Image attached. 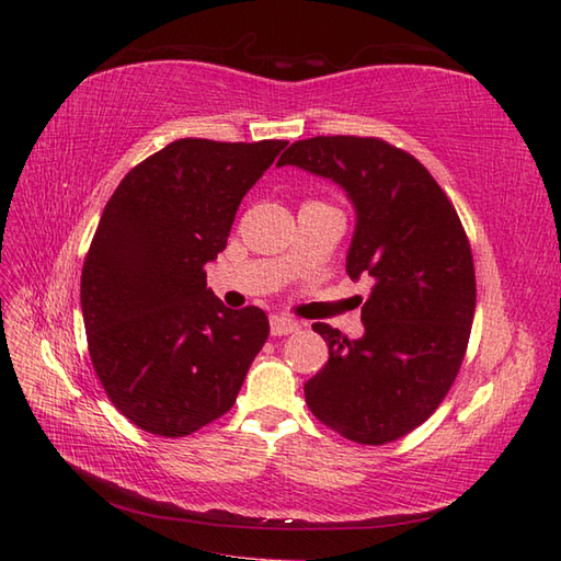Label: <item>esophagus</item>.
Returning a JSON list of instances; mask_svg holds the SVG:
<instances>
[{
	"instance_id": "1",
	"label": "esophagus",
	"mask_w": 561,
	"mask_h": 561,
	"mask_svg": "<svg viewBox=\"0 0 561 561\" xmlns=\"http://www.w3.org/2000/svg\"><path fill=\"white\" fill-rule=\"evenodd\" d=\"M301 325L296 323L291 318H284V316H272L270 318V332L274 337H284V335H291V332L299 330Z\"/></svg>"
}]
</instances>
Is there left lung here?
Instances as JSON below:
<instances>
[{
  "label": "left lung",
  "mask_w": 561,
  "mask_h": 561,
  "mask_svg": "<svg viewBox=\"0 0 561 561\" xmlns=\"http://www.w3.org/2000/svg\"><path fill=\"white\" fill-rule=\"evenodd\" d=\"M287 163L347 190V272L374 282L362 337L313 323L330 359L304 386L306 404L354 444H390L436 412L468 352L478 299L468 233L434 175L386 139H301L277 161Z\"/></svg>",
  "instance_id": "obj_1"
}]
</instances>
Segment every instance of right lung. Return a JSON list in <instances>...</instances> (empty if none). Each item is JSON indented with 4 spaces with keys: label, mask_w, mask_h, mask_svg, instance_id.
Returning <instances> with one entry per match:
<instances>
[{
    "label": "right lung",
    "mask_w": 561,
    "mask_h": 561,
    "mask_svg": "<svg viewBox=\"0 0 561 561\" xmlns=\"http://www.w3.org/2000/svg\"><path fill=\"white\" fill-rule=\"evenodd\" d=\"M284 139L185 137L129 171L81 270V313L105 396L141 432L178 438L229 412L270 323L226 308L205 265Z\"/></svg>",
    "instance_id": "right-lung-1"
}]
</instances>
